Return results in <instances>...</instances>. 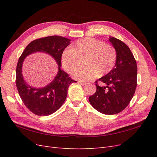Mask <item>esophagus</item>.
I'll use <instances>...</instances> for the list:
<instances>
[{"instance_id": "esophagus-1", "label": "esophagus", "mask_w": 157, "mask_h": 157, "mask_svg": "<svg viewBox=\"0 0 157 157\" xmlns=\"http://www.w3.org/2000/svg\"><path fill=\"white\" fill-rule=\"evenodd\" d=\"M78 83H79L80 84L82 85V86H84V85H86V84H87V83H86V82H82V81H78Z\"/></svg>"}]
</instances>
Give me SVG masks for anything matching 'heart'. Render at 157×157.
Wrapping results in <instances>:
<instances>
[{"mask_svg": "<svg viewBox=\"0 0 157 157\" xmlns=\"http://www.w3.org/2000/svg\"><path fill=\"white\" fill-rule=\"evenodd\" d=\"M85 59L86 65L73 73L81 81H89L110 73L117 59V50L112 45L94 38H84L76 42L72 48L65 50L61 56V63L67 72L72 73Z\"/></svg>", "mask_w": 157, "mask_h": 157, "instance_id": "b5f03b06", "label": "heart"}]
</instances>
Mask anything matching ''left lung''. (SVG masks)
Masks as SVG:
<instances>
[{
    "mask_svg": "<svg viewBox=\"0 0 157 157\" xmlns=\"http://www.w3.org/2000/svg\"><path fill=\"white\" fill-rule=\"evenodd\" d=\"M117 53L115 67L110 73L96 81V92L89 97L92 107L105 115H115L128 105L137 86V63L130 49L124 42L115 37L109 38Z\"/></svg>",
    "mask_w": 157,
    "mask_h": 157,
    "instance_id": "8db88e82",
    "label": "left lung"
}]
</instances>
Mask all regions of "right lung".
Masks as SVG:
<instances>
[{
	"mask_svg": "<svg viewBox=\"0 0 157 157\" xmlns=\"http://www.w3.org/2000/svg\"><path fill=\"white\" fill-rule=\"evenodd\" d=\"M70 41L67 38L56 35L37 39L27 46L19 58L16 77L17 91L25 107L36 115L47 116L58 110L67 98L69 86L77 82L60 68L63 52ZM36 51L50 54L59 65V73L55 80L42 89H35L27 85L22 76L23 60L27 55Z\"/></svg>",
	"mask_w": 157,
	"mask_h": 157,
	"instance_id": "add662e5",
	"label": "right lung"
}]
</instances>
